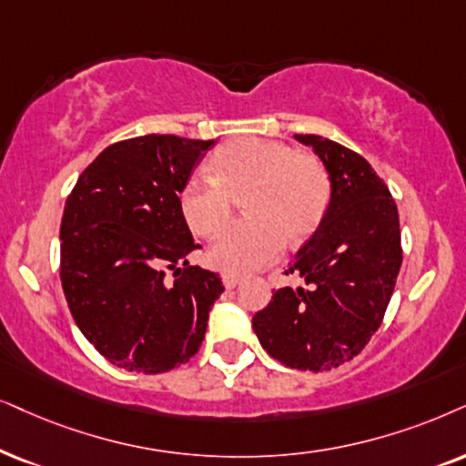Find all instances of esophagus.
<instances>
[{
	"label": "esophagus",
	"instance_id": "esophagus-1",
	"mask_svg": "<svg viewBox=\"0 0 466 466\" xmlns=\"http://www.w3.org/2000/svg\"><path fill=\"white\" fill-rule=\"evenodd\" d=\"M240 281H243V277L240 275H234V273H226L223 275V286L228 288V290H232V288H237Z\"/></svg>",
	"mask_w": 466,
	"mask_h": 466
}]
</instances>
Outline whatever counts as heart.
Instances as JSON below:
<instances>
[{
    "instance_id": "b5f03b06",
    "label": "heart",
    "mask_w": 466,
    "mask_h": 466,
    "mask_svg": "<svg viewBox=\"0 0 466 466\" xmlns=\"http://www.w3.org/2000/svg\"><path fill=\"white\" fill-rule=\"evenodd\" d=\"M247 217L232 223L210 249V262L245 273L273 260L281 247L308 238L329 204V176L308 152L284 141L243 137L223 144L210 161V178L191 176L178 193L180 213L198 237L213 238L232 217L234 196Z\"/></svg>"
}]
</instances>
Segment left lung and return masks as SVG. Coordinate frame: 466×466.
Returning <instances> with one entry per match:
<instances>
[{"mask_svg":"<svg viewBox=\"0 0 466 466\" xmlns=\"http://www.w3.org/2000/svg\"><path fill=\"white\" fill-rule=\"evenodd\" d=\"M294 137L325 163L331 199L286 270L308 286L275 290L251 327L277 361L327 372L357 357L380 327L402 264L398 206L361 155L320 135Z\"/></svg>","mask_w":466,"mask_h":466,"instance_id":"8db88e82","label":"left lung"}]
</instances>
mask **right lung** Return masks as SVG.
<instances>
[{
    "label": "right lung",
    "instance_id": "obj_1",
    "mask_svg": "<svg viewBox=\"0 0 466 466\" xmlns=\"http://www.w3.org/2000/svg\"><path fill=\"white\" fill-rule=\"evenodd\" d=\"M213 144L155 133L117 141L87 165L64 206L60 279L70 314L128 372L189 361L223 292L219 275L189 264L199 245L178 206Z\"/></svg>",
    "mask_w": 466,
    "mask_h": 466
}]
</instances>
